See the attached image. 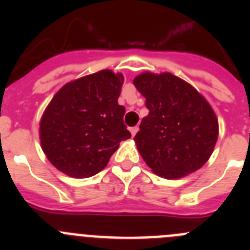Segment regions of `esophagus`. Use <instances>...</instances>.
I'll list each match as a JSON object with an SVG mask.
<instances>
[{"label": "esophagus", "instance_id": "1", "mask_svg": "<svg viewBox=\"0 0 250 250\" xmlns=\"http://www.w3.org/2000/svg\"><path fill=\"white\" fill-rule=\"evenodd\" d=\"M129 130H130V132H131V135L135 136V134H136V132H138L139 127L138 126H134V127H130Z\"/></svg>", "mask_w": 250, "mask_h": 250}]
</instances>
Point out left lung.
<instances>
[{
	"mask_svg": "<svg viewBox=\"0 0 250 250\" xmlns=\"http://www.w3.org/2000/svg\"><path fill=\"white\" fill-rule=\"evenodd\" d=\"M134 85L149 109L134 138L147 167L165 179L183 178L200 169L210 158L219 134L210 104L170 72H143Z\"/></svg>",
	"mask_w": 250,
	"mask_h": 250,
	"instance_id": "left-lung-1",
	"label": "left lung"
}]
</instances>
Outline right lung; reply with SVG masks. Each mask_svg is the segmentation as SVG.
I'll return each instance as SVG.
<instances>
[{
	"label": "right lung",
	"instance_id": "right-lung-1",
	"mask_svg": "<svg viewBox=\"0 0 250 250\" xmlns=\"http://www.w3.org/2000/svg\"><path fill=\"white\" fill-rule=\"evenodd\" d=\"M123 74L101 70L67 83L40 121V140L48 161L71 178H90L109 163L120 141L131 138L119 105Z\"/></svg>",
	"mask_w": 250,
	"mask_h": 250
}]
</instances>
